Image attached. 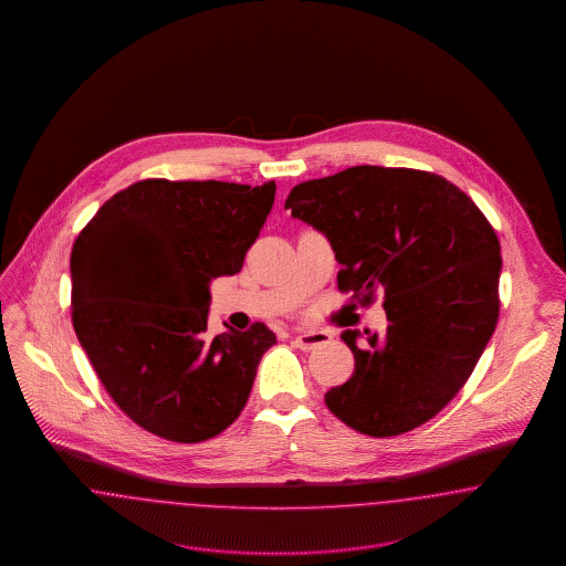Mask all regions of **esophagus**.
Masks as SVG:
<instances>
[{"label": "esophagus", "mask_w": 566, "mask_h": 566, "mask_svg": "<svg viewBox=\"0 0 566 566\" xmlns=\"http://www.w3.org/2000/svg\"><path fill=\"white\" fill-rule=\"evenodd\" d=\"M328 342H331V335L324 333V331H318V333H301V335H296L295 339H293L296 348L303 352L314 350L316 346H324Z\"/></svg>", "instance_id": "34e87169"}]
</instances>
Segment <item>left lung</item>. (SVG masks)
<instances>
[{
  "instance_id": "left-lung-1",
  "label": "left lung",
  "mask_w": 566,
  "mask_h": 566,
  "mask_svg": "<svg viewBox=\"0 0 566 566\" xmlns=\"http://www.w3.org/2000/svg\"><path fill=\"white\" fill-rule=\"evenodd\" d=\"M291 214L331 242L337 286L360 303L384 289L381 337L348 328L354 374L324 395L354 431H411L457 397L499 321L501 243L469 195L407 167L356 165L301 182Z\"/></svg>"
}]
</instances>
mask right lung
<instances>
[{"mask_svg":"<svg viewBox=\"0 0 566 566\" xmlns=\"http://www.w3.org/2000/svg\"><path fill=\"white\" fill-rule=\"evenodd\" d=\"M275 182L150 178L108 199L72 248V323L114 403L163 439L231 427L275 344L263 323L206 335L210 282L242 271Z\"/></svg>","mask_w":566,"mask_h":566,"instance_id":"add662e5","label":"right lung"}]
</instances>
